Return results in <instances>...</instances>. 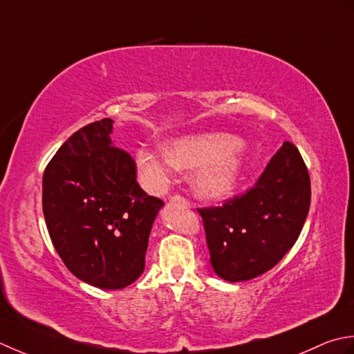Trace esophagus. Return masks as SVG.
<instances>
[{"mask_svg":"<svg viewBox=\"0 0 354 354\" xmlns=\"http://www.w3.org/2000/svg\"><path fill=\"white\" fill-rule=\"evenodd\" d=\"M171 201H172V203H182V205H185V206H191L189 200L185 198V197H182V196H174V197H171Z\"/></svg>","mask_w":354,"mask_h":354,"instance_id":"obj_1","label":"esophagus"}]
</instances>
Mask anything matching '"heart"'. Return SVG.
<instances>
[{"instance_id": "b5f03b06", "label": "heart", "mask_w": 354, "mask_h": 354, "mask_svg": "<svg viewBox=\"0 0 354 354\" xmlns=\"http://www.w3.org/2000/svg\"><path fill=\"white\" fill-rule=\"evenodd\" d=\"M136 168L142 185L160 194L177 169L197 168L192 186L206 200H223L234 192L244 169L241 140L229 133H197L168 143L167 151L140 148Z\"/></svg>"}]
</instances>
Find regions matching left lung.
Segmentation results:
<instances>
[{"label": "left lung", "mask_w": 354, "mask_h": 354, "mask_svg": "<svg viewBox=\"0 0 354 354\" xmlns=\"http://www.w3.org/2000/svg\"><path fill=\"white\" fill-rule=\"evenodd\" d=\"M310 196L306 163L284 142L254 187L223 206L198 209L214 272L238 283L277 266L298 240Z\"/></svg>", "instance_id": "1"}]
</instances>
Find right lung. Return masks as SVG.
I'll return each instance as SVG.
<instances>
[{
    "label": "right lung",
    "mask_w": 354,
    "mask_h": 354,
    "mask_svg": "<svg viewBox=\"0 0 354 354\" xmlns=\"http://www.w3.org/2000/svg\"><path fill=\"white\" fill-rule=\"evenodd\" d=\"M111 133V119L77 129L42 177V211L56 252L76 278L104 290L142 275L163 206L137 183L134 158L113 145Z\"/></svg>",
    "instance_id": "obj_1"
}]
</instances>
